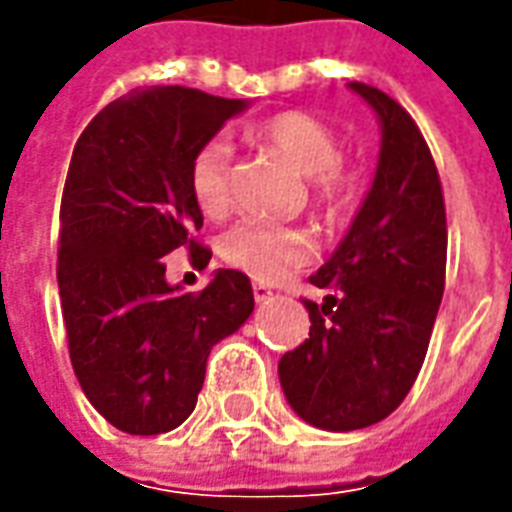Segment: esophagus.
<instances>
[{"mask_svg":"<svg viewBox=\"0 0 512 512\" xmlns=\"http://www.w3.org/2000/svg\"><path fill=\"white\" fill-rule=\"evenodd\" d=\"M252 293H255V301L257 304H266L271 296H274V290L268 288V285H263V282H255V288H252Z\"/></svg>","mask_w":512,"mask_h":512,"instance_id":"obj_1","label":"esophagus"}]
</instances>
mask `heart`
<instances>
[{"mask_svg": "<svg viewBox=\"0 0 512 512\" xmlns=\"http://www.w3.org/2000/svg\"><path fill=\"white\" fill-rule=\"evenodd\" d=\"M257 145L274 150L301 172L310 186L312 205L323 216H340L354 202L356 175L340 158V139L326 123L307 112H277L246 128ZM230 142L213 136L194 153L189 167V191L205 216H222L230 205ZM312 238L304 230L282 227L266 219H241L224 235L227 263L260 282H277L293 268L310 263Z\"/></svg>", "mask_w": 512, "mask_h": 512, "instance_id": "b5f03b06", "label": "heart"}]
</instances>
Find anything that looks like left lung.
Masks as SVG:
<instances>
[{"mask_svg":"<svg viewBox=\"0 0 512 512\" xmlns=\"http://www.w3.org/2000/svg\"><path fill=\"white\" fill-rule=\"evenodd\" d=\"M376 112L381 150L354 222L310 282L326 290L307 340L279 359L290 408L315 428L348 433L395 411L419 376L436 323L447 216L433 156L389 95L348 84Z\"/></svg>","mask_w":512,"mask_h":512,"instance_id":"1","label":"left lung"}]
</instances>
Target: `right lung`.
I'll return each instance as SVG.
<instances>
[{
    "label": "right lung",
    "mask_w": 512,
    "mask_h": 512,
    "mask_svg": "<svg viewBox=\"0 0 512 512\" xmlns=\"http://www.w3.org/2000/svg\"><path fill=\"white\" fill-rule=\"evenodd\" d=\"M249 101L150 87L101 109L73 147L60 211L62 318L73 373L95 411L131 436L178 428L197 406L211 348L255 310L249 277L219 268L202 293L167 282L194 244V153Z\"/></svg>",
    "instance_id": "obj_1"
}]
</instances>
